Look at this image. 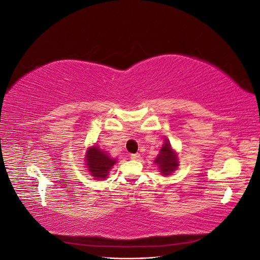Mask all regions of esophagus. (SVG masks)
I'll use <instances>...</instances> for the list:
<instances>
[{
  "label": "esophagus",
  "mask_w": 260,
  "mask_h": 260,
  "mask_svg": "<svg viewBox=\"0 0 260 260\" xmlns=\"http://www.w3.org/2000/svg\"><path fill=\"white\" fill-rule=\"evenodd\" d=\"M130 158L133 160H139L141 158V155L139 153L137 154H130Z\"/></svg>",
  "instance_id": "esophagus-1"
}]
</instances>
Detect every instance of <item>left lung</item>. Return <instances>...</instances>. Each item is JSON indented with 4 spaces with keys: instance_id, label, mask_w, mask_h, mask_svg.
<instances>
[{
    "instance_id": "1",
    "label": "left lung",
    "mask_w": 260,
    "mask_h": 260,
    "mask_svg": "<svg viewBox=\"0 0 260 260\" xmlns=\"http://www.w3.org/2000/svg\"><path fill=\"white\" fill-rule=\"evenodd\" d=\"M155 164L158 166L160 174L162 176H169L178 168V155L176 151H174V148L171 147L168 140L165 141V143L159 151V154L156 157Z\"/></svg>"
}]
</instances>
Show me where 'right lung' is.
<instances>
[{
    "mask_svg": "<svg viewBox=\"0 0 260 260\" xmlns=\"http://www.w3.org/2000/svg\"><path fill=\"white\" fill-rule=\"evenodd\" d=\"M86 168L92 177L96 180H104L107 178L109 170L117 162L116 159L112 158L106 152L102 151L98 145H93L88 148L85 153Z\"/></svg>",
    "mask_w": 260,
    "mask_h": 260,
    "instance_id": "right-lung-1",
    "label": "right lung"
}]
</instances>
